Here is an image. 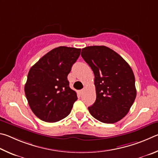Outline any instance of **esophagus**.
<instances>
[{"mask_svg":"<svg viewBox=\"0 0 158 158\" xmlns=\"http://www.w3.org/2000/svg\"><path fill=\"white\" fill-rule=\"evenodd\" d=\"M84 92V89H81V90H80V91H79V94H82V92Z\"/></svg>","mask_w":158,"mask_h":158,"instance_id":"obj_1","label":"esophagus"}]
</instances>
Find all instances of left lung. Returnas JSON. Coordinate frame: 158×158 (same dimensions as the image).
<instances>
[{
  "label": "left lung",
  "instance_id": "obj_1",
  "mask_svg": "<svg viewBox=\"0 0 158 158\" xmlns=\"http://www.w3.org/2000/svg\"><path fill=\"white\" fill-rule=\"evenodd\" d=\"M81 56L94 74L96 99L88 107L90 114L105 123L122 119L137 94L131 67L117 52L105 46L85 47Z\"/></svg>",
  "mask_w": 158,
  "mask_h": 158
}]
</instances>
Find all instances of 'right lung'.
<instances>
[{
    "instance_id": "right-lung-1",
    "label": "right lung",
    "mask_w": 158,
    "mask_h": 158,
    "mask_svg": "<svg viewBox=\"0 0 158 158\" xmlns=\"http://www.w3.org/2000/svg\"><path fill=\"white\" fill-rule=\"evenodd\" d=\"M81 51V48L57 47L30 68L25 94L30 109L41 120L57 122L70 114L77 97L69 87L67 76Z\"/></svg>"
}]
</instances>
